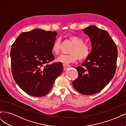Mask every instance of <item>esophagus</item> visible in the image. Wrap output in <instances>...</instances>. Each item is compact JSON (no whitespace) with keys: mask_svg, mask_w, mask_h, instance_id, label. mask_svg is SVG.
<instances>
[{"mask_svg":"<svg viewBox=\"0 0 126 126\" xmlns=\"http://www.w3.org/2000/svg\"><path fill=\"white\" fill-rule=\"evenodd\" d=\"M63 70H67L68 68H69L70 67V65L69 64H63Z\"/></svg>","mask_w":126,"mask_h":126,"instance_id":"1","label":"esophagus"}]
</instances>
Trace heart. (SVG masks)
Returning a JSON list of instances; mask_svg holds the SVG:
<instances>
[{"label": "heart", "mask_w": 126, "mask_h": 126, "mask_svg": "<svg viewBox=\"0 0 126 126\" xmlns=\"http://www.w3.org/2000/svg\"><path fill=\"white\" fill-rule=\"evenodd\" d=\"M67 38L74 44L70 49L69 55H62L57 59V62L64 64H67L77 62L79 59L83 61L89 57L91 54V48L90 45L84 43L83 39L78 36L69 35ZM61 40L56 39L52 46V52L55 55H58L60 52Z\"/></svg>", "instance_id": "b5f03b06"}]
</instances>
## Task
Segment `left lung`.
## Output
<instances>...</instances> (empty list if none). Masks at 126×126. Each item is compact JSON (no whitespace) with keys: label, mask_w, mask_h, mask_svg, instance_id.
<instances>
[{"label":"left lung","mask_w":126,"mask_h":126,"mask_svg":"<svg viewBox=\"0 0 126 126\" xmlns=\"http://www.w3.org/2000/svg\"><path fill=\"white\" fill-rule=\"evenodd\" d=\"M82 31L89 37L92 50L81 66L76 67L78 76L72 85L79 93L91 95L102 90L113 77L118 50L115 43L106 30L91 26Z\"/></svg>","instance_id":"obj_1"}]
</instances>
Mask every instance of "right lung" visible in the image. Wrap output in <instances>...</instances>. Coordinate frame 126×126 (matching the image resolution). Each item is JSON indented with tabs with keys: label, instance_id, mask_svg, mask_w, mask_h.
<instances>
[{
	"label": "right lung",
	"instance_id": "obj_1",
	"mask_svg": "<svg viewBox=\"0 0 126 126\" xmlns=\"http://www.w3.org/2000/svg\"><path fill=\"white\" fill-rule=\"evenodd\" d=\"M57 32L36 29L22 32L11 46V72L15 82L27 94L43 97L62 74L60 63H53L52 46Z\"/></svg>",
	"mask_w": 126,
	"mask_h": 126
}]
</instances>
